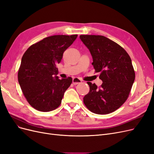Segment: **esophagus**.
<instances>
[{"label":"esophagus","mask_w":154,"mask_h":154,"mask_svg":"<svg viewBox=\"0 0 154 154\" xmlns=\"http://www.w3.org/2000/svg\"><path fill=\"white\" fill-rule=\"evenodd\" d=\"M82 82L81 79H79L78 78H74L72 79V83L74 85H77L78 83H80Z\"/></svg>","instance_id":"1"}]
</instances>
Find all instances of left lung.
Segmentation results:
<instances>
[{"label": "left lung", "instance_id": "8db88e82", "mask_svg": "<svg viewBox=\"0 0 154 154\" xmlns=\"http://www.w3.org/2000/svg\"><path fill=\"white\" fill-rule=\"evenodd\" d=\"M79 38L91 52L92 64L103 81L100 87L87 82L90 91L83 103L94 113L113 112L128 99L134 82L131 58L123 48L103 35H81Z\"/></svg>", "mask_w": 154, "mask_h": 154}]
</instances>
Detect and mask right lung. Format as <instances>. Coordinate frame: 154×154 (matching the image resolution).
<instances>
[{
	"instance_id": "1",
	"label": "right lung",
	"mask_w": 154,
	"mask_h": 154,
	"mask_svg": "<svg viewBox=\"0 0 154 154\" xmlns=\"http://www.w3.org/2000/svg\"><path fill=\"white\" fill-rule=\"evenodd\" d=\"M78 35H55L30 46L23 54L18 73L20 86L28 103L37 110L50 111L59 106L71 77L59 79L57 65Z\"/></svg>"
}]
</instances>
